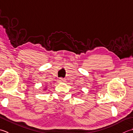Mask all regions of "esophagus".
Returning <instances> with one entry per match:
<instances>
[{
	"instance_id": "obj_1",
	"label": "esophagus",
	"mask_w": 133,
	"mask_h": 133,
	"mask_svg": "<svg viewBox=\"0 0 133 133\" xmlns=\"http://www.w3.org/2000/svg\"><path fill=\"white\" fill-rule=\"evenodd\" d=\"M65 81V80L63 78H59V82H64Z\"/></svg>"
}]
</instances>
